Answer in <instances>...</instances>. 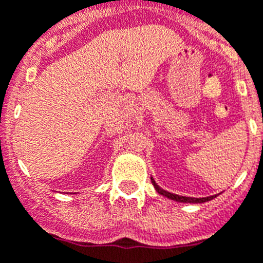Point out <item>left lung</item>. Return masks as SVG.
I'll return each mask as SVG.
<instances>
[{
    "label": "left lung",
    "instance_id": "obj_1",
    "mask_svg": "<svg viewBox=\"0 0 263 263\" xmlns=\"http://www.w3.org/2000/svg\"><path fill=\"white\" fill-rule=\"evenodd\" d=\"M153 184H154L155 190H157L158 192H159L160 195H163V196L168 197V199H171V200H175V201H180V203H205V201H210L212 200L213 197L215 196H208V197H187V196H179V195H175V194H171V192H167L164 191V190H162V188L158 187L157 183L154 182V179H152Z\"/></svg>",
    "mask_w": 263,
    "mask_h": 263
}]
</instances>
